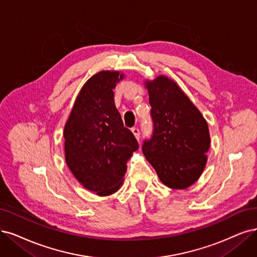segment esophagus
<instances>
[{"mask_svg": "<svg viewBox=\"0 0 257 257\" xmlns=\"http://www.w3.org/2000/svg\"><path fill=\"white\" fill-rule=\"evenodd\" d=\"M131 131H132V134L135 135V137H136V139H140V129L138 128V127H134L131 129Z\"/></svg>", "mask_w": 257, "mask_h": 257, "instance_id": "34e87169", "label": "esophagus"}]
</instances>
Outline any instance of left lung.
<instances>
[{
  "instance_id": "8db88e82",
  "label": "left lung",
  "mask_w": 257,
  "mask_h": 257,
  "mask_svg": "<svg viewBox=\"0 0 257 257\" xmlns=\"http://www.w3.org/2000/svg\"><path fill=\"white\" fill-rule=\"evenodd\" d=\"M154 134L142 147L164 185L185 189L202 175L211 145L207 121L177 82L165 75L146 79Z\"/></svg>"
}]
</instances>
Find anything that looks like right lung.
Instances as JSON below:
<instances>
[{
  "label": "right lung",
  "mask_w": 257,
  "mask_h": 257,
  "mask_svg": "<svg viewBox=\"0 0 257 257\" xmlns=\"http://www.w3.org/2000/svg\"><path fill=\"white\" fill-rule=\"evenodd\" d=\"M123 77L118 71L93 75L76 97L63 130L66 165L83 187L98 196L118 191L128 160L139 148L114 102L113 90Z\"/></svg>",
  "instance_id": "1"
}]
</instances>
